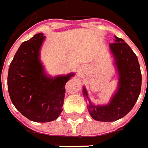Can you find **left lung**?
<instances>
[{
    "instance_id": "left-lung-1",
    "label": "left lung",
    "mask_w": 148,
    "mask_h": 148,
    "mask_svg": "<svg viewBox=\"0 0 148 148\" xmlns=\"http://www.w3.org/2000/svg\"><path fill=\"white\" fill-rule=\"evenodd\" d=\"M110 49L116 59L119 83L116 95L106 106H95L89 101L88 112L93 119L102 122L116 121L125 116L135 105L141 91L142 76L138 58L129 45L116 37ZM84 95L88 93L84 88Z\"/></svg>"
}]
</instances>
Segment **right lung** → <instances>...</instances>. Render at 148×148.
I'll list each match as a JSON object with an SVG mask.
<instances>
[{
  "mask_svg": "<svg viewBox=\"0 0 148 148\" xmlns=\"http://www.w3.org/2000/svg\"><path fill=\"white\" fill-rule=\"evenodd\" d=\"M45 36L36 34L21 44L9 65L8 90L12 103L32 121L51 122L62 112L65 84L74 74L49 78L39 52Z\"/></svg>",
  "mask_w": 148,
  "mask_h": 148,
  "instance_id": "add662e5",
  "label": "right lung"
}]
</instances>
